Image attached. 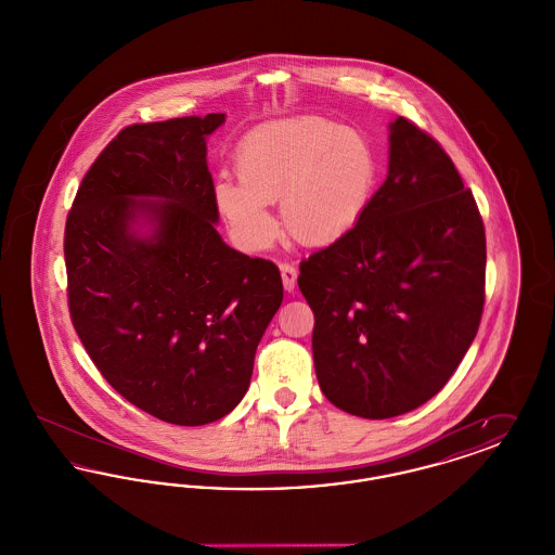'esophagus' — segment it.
I'll list each match as a JSON object with an SVG mask.
<instances>
[{"mask_svg":"<svg viewBox=\"0 0 555 555\" xmlns=\"http://www.w3.org/2000/svg\"><path fill=\"white\" fill-rule=\"evenodd\" d=\"M281 276H283V287L285 289H295V285H297V268L295 266L281 264Z\"/></svg>","mask_w":555,"mask_h":555,"instance_id":"obj_1","label":"esophagus"}]
</instances>
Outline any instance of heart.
<instances>
[{
  "instance_id": "b5f03b06",
  "label": "heart",
  "mask_w": 555,
  "mask_h": 555,
  "mask_svg": "<svg viewBox=\"0 0 555 555\" xmlns=\"http://www.w3.org/2000/svg\"><path fill=\"white\" fill-rule=\"evenodd\" d=\"M238 179L220 175L214 199L233 237L247 249H264L279 224L270 204L304 245H331L349 235L366 216L378 159L369 137L322 116H293L266 122L238 143Z\"/></svg>"
}]
</instances>
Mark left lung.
Masks as SVG:
<instances>
[{
  "instance_id": "1",
  "label": "left lung",
  "mask_w": 555,
  "mask_h": 555,
  "mask_svg": "<svg viewBox=\"0 0 555 555\" xmlns=\"http://www.w3.org/2000/svg\"><path fill=\"white\" fill-rule=\"evenodd\" d=\"M485 264L473 191L441 145L399 116L362 222L299 264L326 399L383 421L437 396L475 341Z\"/></svg>"
}]
</instances>
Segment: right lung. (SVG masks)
<instances>
[{
    "label": "right lung",
    "instance_id": "obj_1",
    "mask_svg": "<svg viewBox=\"0 0 555 555\" xmlns=\"http://www.w3.org/2000/svg\"><path fill=\"white\" fill-rule=\"evenodd\" d=\"M224 114L132 125L93 162L66 220L68 308L107 383L179 426L247 393L283 301L279 268L229 247L206 141Z\"/></svg>",
    "mask_w": 555,
    "mask_h": 555
}]
</instances>
